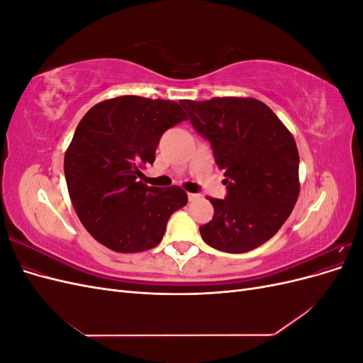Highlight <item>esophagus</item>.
<instances>
[{
    "label": "esophagus",
    "mask_w": 363,
    "mask_h": 363,
    "mask_svg": "<svg viewBox=\"0 0 363 363\" xmlns=\"http://www.w3.org/2000/svg\"><path fill=\"white\" fill-rule=\"evenodd\" d=\"M196 199H200V194H188V200L189 201H194Z\"/></svg>",
    "instance_id": "esophagus-1"
}]
</instances>
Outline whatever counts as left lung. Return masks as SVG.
I'll use <instances>...</instances> for the list:
<instances>
[{
    "label": "left lung",
    "instance_id": "1",
    "mask_svg": "<svg viewBox=\"0 0 363 363\" xmlns=\"http://www.w3.org/2000/svg\"><path fill=\"white\" fill-rule=\"evenodd\" d=\"M192 127L208 140L224 172V200L211 223L200 227L204 242L225 252L265 244L289 218L298 199L300 156L289 130L255 98L183 100Z\"/></svg>",
    "mask_w": 363,
    "mask_h": 363
}]
</instances>
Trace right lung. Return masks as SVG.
<instances>
[{
	"instance_id": "right-lung-1",
	"label": "right lung",
	"mask_w": 363,
	"mask_h": 363,
	"mask_svg": "<svg viewBox=\"0 0 363 363\" xmlns=\"http://www.w3.org/2000/svg\"><path fill=\"white\" fill-rule=\"evenodd\" d=\"M186 119L175 101L136 95L103 101L83 116L65 155V179L77 215L98 242L116 252L160 242L188 195L138 179L142 164L155 162L164 131Z\"/></svg>"
}]
</instances>
